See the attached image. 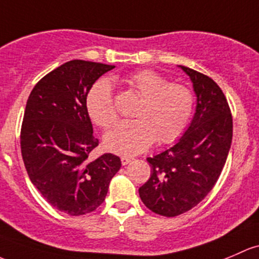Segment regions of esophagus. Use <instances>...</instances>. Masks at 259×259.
Instances as JSON below:
<instances>
[{
	"label": "esophagus",
	"mask_w": 259,
	"mask_h": 259,
	"mask_svg": "<svg viewBox=\"0 0 259 259\" xmlns=\"http://www.w3.org/2000/svg\"><path fill=\"white\" fill-rule=\"evenodd\" d=\"M133 157H129V156H121V164H122V166H125V165H127V164H130V162L133 161Z\"/></svg>",
	"instance_id": "obj_1"
}]
</instances>
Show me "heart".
<instances>
[{"mask_svg": "<svg viewBox=\"0 0 259 259\" xmlns=\"http://www.w3.org/2000/svg\"><path fill=\"white\" fill-rule=\"evenodd\" d=\"M141 97L134 111L135 120L116 124L104 138L105 149L119 155H137L150 148L156 139L160 145L172 144L186 132L195 108L191 89L170 83L150 69L138 70L125 79ZM87 111L94 124L108 129L118 119L110 84L99 80L87 95Z\"/></svg>", "mask_w": 259, "mask_h": 259, "instance_id": "heart-1", "label": "heart"}]
</instances>
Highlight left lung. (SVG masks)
<instances>
[{
    "label": "left lung",
    "mask_w": 259,
    "mask_h": 259,
    "mask_svg": "<svg viewBox=\"0 0 259 259\" xmlns=\"http://www.w3.org/2000/svg\"><path fill=\"white\" fill-rule=\"evenodd\" d=\"M181 68L197 95L194 120L172 148L146 159L151 175L139 189L144 205L165 217L190 211L209 194L232 143V114L222 89L208 75Z\"/></svg>",
    "instance_id": "left-lung-1"
}]
</instances>
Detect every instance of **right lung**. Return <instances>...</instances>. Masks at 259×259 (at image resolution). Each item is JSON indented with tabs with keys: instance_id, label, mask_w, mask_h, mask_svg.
Segmentation results:
<instances>
[{
	"instance_id": "right-lung-1",
	"label": "right lung",
	"mask_w": 259,
	"mask_h": 259,
	"mask_svg": "<svg viewBox=\"0 0 259 259\" xmlns=\"http://www.w3.org/2000/svg\"><path fill=\"white\" fill-rule=\"evenodd\" d=\"M115 65L74 59L46 74L32 89L21 126V152L32 184L53 207L70 216L104 202L120 157L91 160L99 144L87 111L95 80Z\"/></svg>"
}]
</instances>
